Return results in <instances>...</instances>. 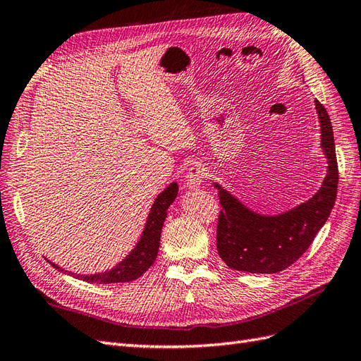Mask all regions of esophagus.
<instances>
[{
    "label": "esophagus",
    "instance_id": "obj_1",
    "mask_svg": "<svg viewBox=\"0 0 361 361\" xmlns=\"http://www.w3.org/2000/svg\"><path fill=\"white\" fill-rule=\"evenodd\" d=\"M204 176H205V169L202 166V164H192L185 176V187L188 190L200 188L202 182H204Z\"/></svg>",
    "mask_w": 361,
    "mask_h": 361
}]
</instances>
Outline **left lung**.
Here are the masks:
<instances>
[{
    "label": "left lung",
    "instance_id": "left-lung-1",
    "mask_svg": "<svg viewBox=\"0 0 361 361\" xmlns=\"http://www.w3.org/2000/svg\"><path fill=\"white\" fill-rule=\"evenodd\" d=\"M323 154L328 170L317 192L306 202L279 214H260L214 183L221 199L217 224V251L228 267L252 274H274L303 256L314 237L326 224L336 204L338 166L331 119L326 109L315 99Z\"/></svg>",
    "mask_w": 361,
    "mask_h": 361
}]
</instances>
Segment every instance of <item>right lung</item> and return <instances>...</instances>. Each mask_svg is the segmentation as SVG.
<instances>
[{"label": "right lung", "instance_id": "right-lung-1", "mask_svg": "<svg viewBox=\"0 0 361 361\" xmlns=\"http://www.w3.org/2000/svg\"><path fill=\"white\" fill-rule=\"evenodd\" d=\"M178 183L171 182L169 187H166L159 196H157L153 202L150 208V213H148L145 228L142 234H140V239L137 240L136 247L128 252L126 259H122L116 267L104 271V272H96V274H75V272L66 271L56 263L50 262V265L56 268L58 271H63L64 274H68L72 277H76L79 280H84V282L89 283H98V285H107V283H126V282H133L137 277H140L144 272L150 268L156 257L157 251H159V242H161V231L166 217V209L174 202L176 196H178Z\"/></svg>", "mask_w": 361, "mask_h": 361}]
</instances>
